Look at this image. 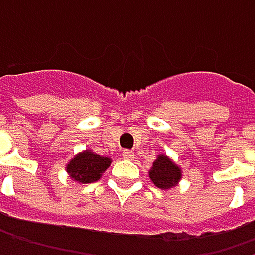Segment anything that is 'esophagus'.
<instances>
[{
  "label": "esophagus",
  "mask_w": 255,
  "mask_h": 255,
  "mask_svg": "<svg viewBox=\"0 0 255 255\" xmlns=\"http://www.w3.org/2000/svg\"><path fill=\"white\" fill-rule=\"evenodd\" d=\"M123 158H126V159H132V158H134V152H132V150H124V152H123Z\"/></svg>",
  "instance_id": "34e87169"
}]
</instances>
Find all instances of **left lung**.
<instances>
[{
  "label": "left lung",
  "mask_w": 255,
  "mask_h": 255,
  "mask_svg": "<svg viewBox=\"0 0 255 255\" xmlns=\"http://www.w3.org/2000/svg\"><path fill=\"white\" fill-rule=\"evenodd\" d=\"M149 177L153 181V184L159 189H170L173 186H177L181 178V168L176 162H173L167 155L161 153L156 156V161L153 162Z\"/></svg>",
  "instance_id": "1"
}]
</instances>
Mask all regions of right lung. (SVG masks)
Listing matches in <instances>:
<instances>
[{"label": "right lung", "mask_w": 255, "mask_h": 255, "mask_svg": "<svg viewBox=\"0 0 255 255\" xmlns=\"http://www.w3.org/2000/svg\"><path fill=\"white\" fill-rule=\"evenodd\" d=\"M112 159L108 156H100L91 150H84L69 161L66 171L78 183H93L102 177V173L109 168Z\"/></svg>", "instance_id": "right-lung-1"}]
</instances>
